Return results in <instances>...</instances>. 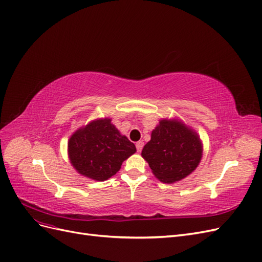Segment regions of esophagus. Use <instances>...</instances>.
<instances>
[{
	"label": "esophagus",
	"instance_id": "esophagus-1",
	"mask_svg": "<svg viewBox=\"0 0 262 262\" xmlns=\"http://www.w3.org/2000/svg\"><path fill=\"white\" fill-rule=\"evenodd\" d=\"M143 145H144L143 141H139V142H138V143L136 144V146H137V150H138V152H141L142 148H143Z\"/></svg>",
	"mask_w": 262,
	"mask_h": 262
}]
</instances>
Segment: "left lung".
<instances>
[{
  "mask_svg": "<svg viewBox=\"0 0 262 262\" xmlns=\"http://www.w3.org/2000/svg\"><path fill=\"white\" fill-rule=\"evenodd\" d=\"M155 177L172 184L190 175L202 157V143L198 134L176 120L163 119L142 149Z\"/></svg>",
  "mask_w": 262,
  "mask_h": 262,
  "instance_id": "8db88e82",
  "label": "left lung"
}]
</instances>
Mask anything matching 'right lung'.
Instances as JSON below:
<instances>
[{
  "instance_id": "1",
  "label": "right lung",
  "mask_w": 262,
  "mask_h": 262,
  "mask_svg": "<svg viewBox=\"0 0 262 262\" xmlns=\"http://www.w3.org/2000/svg\"><path fill=\"white\" fill-rule=\"evenodd\" d=\"M136 145L122 136L109 118L98 119L76 130L68 142L71 164L81 175L105 181L136 153Z\"/></svg>"
}]
</instances>
